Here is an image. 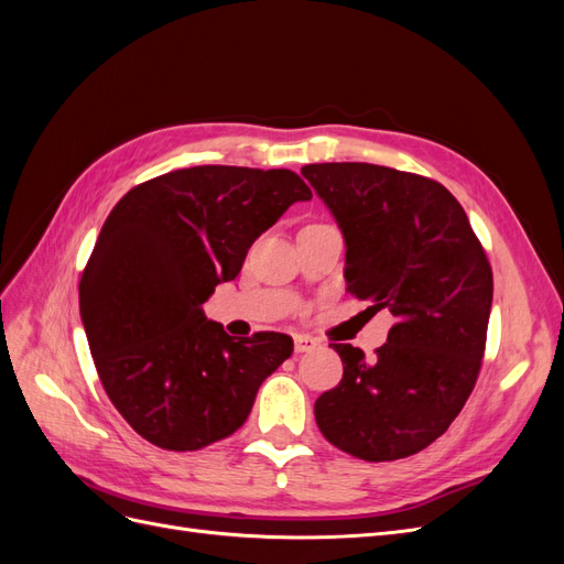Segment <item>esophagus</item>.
I'll return each instance as SVG.
<instances>
[{
	"instance_id": "1",
	"label": "esophagus",
	"mask_w": 564,
	"mask_h": 564,
	"mask_svg": "<svg viewBox=\"0 0 564 564\" xmlns=\"http://www.w3.org/2000/svg\"><path fill=\"white\" fill-rule=\"evenodd\" d=\"M315 348H317V340L313 336H305V334L294 336V350L296 352H311Z\"/></svg>"
}]
</instances>
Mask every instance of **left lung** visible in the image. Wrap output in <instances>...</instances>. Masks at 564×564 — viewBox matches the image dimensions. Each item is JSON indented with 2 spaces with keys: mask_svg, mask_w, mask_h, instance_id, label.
Returning a JSON list of instances; mask_svg holds the SVG:
<instances>
[{
  "mask_svg": "<svg viewBox=\"0 0 564 564\" xmlns=\"http://www.w3.org/2000/svg\"><path fill=\"white\" fill-rule=\"evenodd\" d=\"M301 174L346 240V292L395 315L373 360L334 344L344 379L317 398L315 421L357 458L412 456L449 429L475 386L489 261L445 185L367 162L305 164Z\"/></svg>",
  "mask_w": 564,
  "mask_h": 564,
  "instance_id": "8db88e82",
  "label": "left lung"
}]
</instances>
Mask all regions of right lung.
<instances>
[{"instance_id":"add662e5","label":"right lung","mask_w":564,"mask_h":564,"mask_svg":"<svg viewBox=\"0 0 564 564\" xmlns=\"http://www.w3.org/2000/svg\"><path fill=\"white\" fill-rule=\"evenodd\" d=\"M289 169L204 164L131 187L100 228L79 315L110 402L152 445L195 452L232 435L294 350L278 332L232 338L202 303L294 202Z\"/></svg>"}]
</instances>
